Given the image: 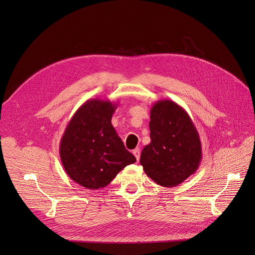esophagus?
I'll use <instances>...</instances> for the list:
<instances>
[{"label": "esophagus", "mask_w": 255, "mask_h": 255, "mask_svg": "<svg viewBox=\"0 0 255 255\" xmlns=\"http://www.w3.org/2000/svg\"><path fill=\"white\" fill-rule=\"evenodd\" d=\"M133 154L135 155L136 159L139 160V158H140V150H139V148H136V149L133 151Z\"/></svg>", "instance_id": "1"}]
</instances>
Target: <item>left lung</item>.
Returning <instances> with one entry per match:
<instances>
[{
  "mask_svg": "<svg viewBox=\"0 0 255 255\" xmlns=\"http://www.w3.org/2000/svg\"><path fill=\"white\" fill-rule=\"evenodd\" d=\"M150 115L151 142L142 149L140 164L160 186L175 187L201 163L199 133L187 112L170 100L154 103Z\"/></svg>",
  "mask_w": 255,
  "mask_h": 255,
  "instance_id": "obj_1",
  "label": "left lung"
}]
</instances>
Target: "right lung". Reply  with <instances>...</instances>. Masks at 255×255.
I'll return each instance as SVG.
<instances>
[{
	"label": "right lung",
	"mask_w": 255,
	"mask_h": 255,
	"mask_svg": "<svg viewBox=\"0 0 255 255\" xmlns=\"http://www.w3.org/2000/svg\"><path fill=\"white\" fill-rule=\"evenodd\" d=\"M117 105L110 100H87L74 113L60 139L65 171L87 189L107 186L123 168L136 161L112 125Z\"/></svg>",
	"instance_id": "right-lung-1"
}]
</instances>
